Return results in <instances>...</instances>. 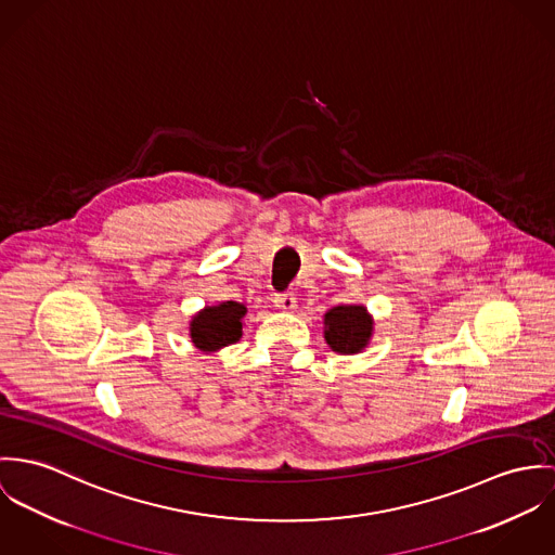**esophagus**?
Returning a JSON list of instances; mask_svg holds the SVG:
<instances>
[{"mask_svg":"<svg viewBox=\"0 0 555 555\" xmlns=\"http://www.w3.org/2000/svg\"><path fill=\"white\" fill-rule=\"evenodd\" d=\"M274 305L281 308V310H294V308L298 307L294 294H276L274 296Z\"/></svg>","mask_w":555,"mask_h":555,"instance_id":"1","label":"esophagus"}]
</instances>
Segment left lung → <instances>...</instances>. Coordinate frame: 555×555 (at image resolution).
I'll return each mask as SVG.
<instances>
[{"label":"left lung","mask_w":555,"mask_h":555,"mask_svg":"<svg viewBox=\"0 0 555 555\" xmlns=\"http://www.w3.org/2000/svg\"><path fill=\"white\" fill-rule=\"evenodd\" d=\"M325 343L336 353H360L372 336V319L366 307H334L325 312Z\"/></svg>","instance_id":"1"}]
</instances>
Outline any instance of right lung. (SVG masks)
I'll return each instance as SVG.
<instances>
[{"instance_id":"right-lung-1","label":"right lung","mask_w":555,"mask_h":555,"mask_svg":"<svg viewBox=\"0 0 555 555\" xmlns=\"http://www.w3.org/2000/svg\"><path fill=\"white\" fill-rule=\"evenodd\" d=\"M247 307L241 302H221L217 307L202 308L189 323L191 343L199 351H219L234 345L243 336V317Z\"/></svg>"}]
</instances>
